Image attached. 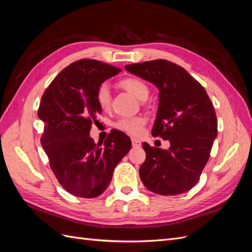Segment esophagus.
<instances>
[{
	"mask_svg": "<svg viewBox=\"0 0 252 252\" xmlns=\"http://www.w3.org/2000/svg\"><path fill=\"white\" fill-rule=\"evenodd\" d=\"M131 142H132V147H134V148H139V147L142 146V143H141L139 140L132 139Z\"/></svg>",
	"mask_w": 252,
	"mask_h": 252,
	"instance_id": "obj_1",
	"label": "esophagus"
}]
</instances>
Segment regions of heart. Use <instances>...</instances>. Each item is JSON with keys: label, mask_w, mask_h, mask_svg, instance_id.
<instances>
[{"label": "heart", "mask_w": 252, "mask_h": 252, "mask_svg": "<svg viewBox=\"0 0 252 252\" xmlns=\"http://www.w3.org/2000/svg\"><path fill=\"white\" fill-rule=\"evenodd\" d=\"M122 88L140 101H146L149 95V88L142 80L136 78H128L120 82ZM95 100L103 111H108L110 108L111 95L110 88L107 83H103L98 86L95 93ZM146 119L143 117L122 118L114 123V128L118 130L132 136H140L145 130Z\"/></svg>", "instance_id": "b5f03b06"}]
</instances>
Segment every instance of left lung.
Returning <instances> with one entry per match:
<instances>
[{
	"instance_id": "obj_1",
	"label": "left lung",
	"mask_w": 252,
	"mask_h": 252,
	"mask_svg": "<svg viewBox=\"0 0 252 252\" xmlns=\"http://www.w3.org/2000/svg\"><path fill=\"white\" fill-rule=\"evenodd\" d=\"M125 69L158 88L151 133L170 142L167 150L143 144L146 159L139 170L141 181L158 194L188 191L199 182L218 135L216 111L207 93L184 68L166 60L126 65Z\"/></svg>"
}]
</instances>
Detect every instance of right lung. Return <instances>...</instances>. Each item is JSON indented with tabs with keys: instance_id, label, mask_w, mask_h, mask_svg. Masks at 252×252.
<instances>
[{
	"instance_id": "1",
	"label": "right lung",
	"mask_w": 252,
	"mask_h": 252,
	"mask_svg": "<svg viewBox=\"0 0 252 252\" xmlns=\"http://www.w3.org/2000/svg\"><path fill=\"white\" fill-rule=\"evenodd\" d=\"M120 71L100 61L80 60L61 71L42 96L37 111L45 125L41 144L59 183L72 195L91 199L102 194L113 169L131 148L122 131H113L104 145H96L89 135L102 112L96 90Z\"/></svg>"
}]
</instances>
